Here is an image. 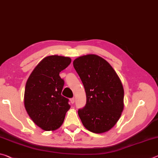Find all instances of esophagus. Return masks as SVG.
Masks as SVG:
<instances>
[{"label":"esophagus","instance_id":"obj_1","mask_svg":"<svg viewBox=\"0 0 158 158\" xmlns=\"http://www.w3.org/2000/svg\"><path fill=\"white\" fill-rule=\"evenodd\" d=\"M70 102H71L72 104L74 103V98H72L70 99Z\"/></svg>","mask_w":158,"mask_h":158}]
</instances>
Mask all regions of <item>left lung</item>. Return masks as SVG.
<instances>
[{
	"instance_id": "left-lung-1",
	"label": "left lung",
	"mask_w": 158,
	"mask_h": 158,
	"mask_svg": "<svg viewBox=\"0 0 158 158\" xmlns=\"http://www.w3.org/2000/svg\"><path fill=\"white\" fill-rule=\"evenodd\" d=\"M86 95V104L78 114L89 131L102 134L113 127L124 109V89L116 72L97 55L77 57L73 62Z\"/></svg>"
}]
</instances>
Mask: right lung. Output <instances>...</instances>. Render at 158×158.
Instances as JSON below:
<instances>
[{"label":"right lung","instance_id":"add662e5","mask_svg":"<svg viewBox=\"0 0 158 158\" xmlns=\"http://www.w3.org/2000/svg\"><path fill=\"white\" fill-rule=\"evenodd\" d=\"M71 58L50 56L37 64L27 79L24 90V107L30 118L44 131L61 127L70 106L62 96L64 80L60 72L71 63Z\"/></svg>","mask_w":158,"mask_h":158}]
</instances>
